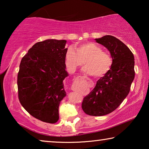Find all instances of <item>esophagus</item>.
Segmentation results:
<instances>
[{"instance_id":"obj_1","label":"esophagus","mask_w":149,"mask_h":149,"mask_svg":"<svg viewBox=\"0 0 149 149\" xmlns=\"http://www.w3.org/2000/svg\"><path fill=\"white\" fill-rule=\"evenodd\" d=\"M79 78H80V79H87V77H85V76H81H81H79Z\"/></svg>"}]
</instances>
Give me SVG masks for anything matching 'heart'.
<instances>
[{"mask_svg": "<svg viewBox=\"0 0 149 149\" xmlns=\"http://www.w3.org/2000/svg\"><path fill=\"white\" fill-rule=\"evenodd\" d=\"M84 64V72L95 77L104 76L109 71L112 59L107 52L94 42H85L76 47V50L70 47L65 54V64L70 72H75Z\"/></svg>", "mask_w": 149, "mask_h": 149, "instance_id": "obj_1", "label": "heart"}]
</instances>
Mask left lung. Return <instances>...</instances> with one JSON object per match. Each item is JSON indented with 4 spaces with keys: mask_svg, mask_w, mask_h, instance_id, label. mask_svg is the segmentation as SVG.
<instances>
[{
    "mask_svg": "<svg viewBox=\"0 0 149 149\" xmlns=\"http://www.w3.org/2000/svg\"><path fill=\"white\" fill-rule=\"evenodd\" d=\"M95 40L110 52L112 64L84 97L81 107L88 115L101 116L116 109L129 94L135 77V61L129 48L115 37L105 35Z\"/></svg>",
    "mask_w": 149,
    "mask_h": 149,
    "instance_id": "1",
    "label": "left lung"
}]
</instances>
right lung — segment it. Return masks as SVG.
I'll return each instance as SVG.
<instances>
[{"instance_id": "right-lung-1", "label": "right lung", "mask_w": 149, "mask_h": 149, "mask_svg": "<svg viewBox=\"0 0 149 149\" xmlns=\"http://www.w3.org/2000/svg\"><path fill=\"white\" fill-rule=\"evenodd\" d=\"M66 40L47 39L35 43L22 58L17 74L19 102L32 116L54 123L60 103L66 95L63 81Z\"/></svg>"}]
</instances>
